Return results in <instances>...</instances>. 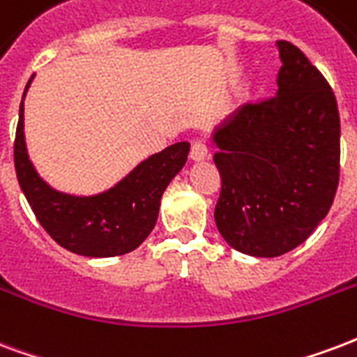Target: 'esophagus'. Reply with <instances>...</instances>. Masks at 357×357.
Segmentation results:
<instances>
[{
    "mask_svg": "<svg viewBox=\"0 0 357 357\" xmlns=\"http://www.w3.org/2000/svg\"><path fill=\"white\" fill-rule=\"evenodd\" d=\"M208 156V149L207 144L203 143V141H195L192 144V150H190V158L194 160V162H201V160H205Z\"/></svg>",
    "mask_w": 357,
    "mask_h": 357,
    "instance_id": "obj_1",
    "label": "esophagus"
}]
</instances>
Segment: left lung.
Listing matches in <instances>:
<instances>
[{
    "instance_id": "1",
    "label": "left lung",
    "mask_w": 357,
    "mask_h": 357,
    "mask_svg": "<svg viewBox=\"0 0 357 357\" xmlns=\"http://www.w3.org/2000/svg\"><path fill=\"white\" fill-rule=\"evenodd\" d=\"M275 98L245 105L214 128L222 192L220 235L254 258H277L309 239L339 184L341 120L328 80L301 50L277 41Z\"/></svg>"
}]
</instances>
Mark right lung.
Here are the masks:
<instances>
[{
  "mask_svg": "<svg viewBox=\"0 0 357 357\" xmlns=\"http://www.w3.org/2000/svg\"><path fill=\"white\" fill-rule=\"evenodd\" d=\"M24 90L15 139V169L29 207L45 231L60 246L86 258H112L135 250L154 229L160 201L188 160L182 141L152 154L109 190L93 195L66 194L52 188L31 163L24 135Z\"/></svg>",
  "mask_w": 357,
  "mask_h": 357,
  "instance_id": "right-lung-1",
  "label": "right lung"
}]
</instances>
